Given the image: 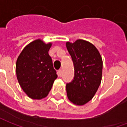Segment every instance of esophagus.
<instances>
[{"label":"esophagus","instance_id":"34e87169","mask_svg":"<svg viewBox=\"0 0 127 127\" xmlns=\"http://www.w3.org/2000/svg\"><path fill=\"white\" fill-rule=\"evenodd\" d=\"M62 74H63V71H62V69H60V70H58V75L59 77H61L62 76Z\"/></svg>","mask_w":127,"mask_h":127}]
</instances>
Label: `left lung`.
<instances>
[{"instance_id":"1","label":"left lung","mask_w":127,"mask_h":127,"mask_svg":"<svg viewBox=\"0 0 127 127\" xmlns=\"http://www.w3.org/2000/svg\"><path fill=\"white\" fill-rule=\"evenodd\" d=\"M66 45L75 69L74 79L66 84L67 97L75 105H84L93 98L101 84L103 60L89 41L77 39L74 43L67 41Z\"/></svg>"}]
</instances>
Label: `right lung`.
Here are the masks:
<instances>
[{"label":"right lung","instance_id":"obj_1","mask_svg":"<svg viewBox=\"0 0 127 127\" xmlns=\"http://www.w3.org/2000/svg\"><path fill=\"white\" fill-rule=\"evenodd\" d=\"M52 43L40 39L26 45L18 57L15 65L17 79L21 88L32 99L46 97L57 78L49 50Z\"/></svg>","mask_w":127,"mask_h":127}]
</instances>
